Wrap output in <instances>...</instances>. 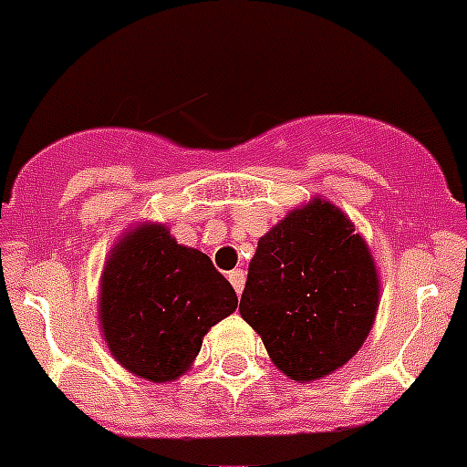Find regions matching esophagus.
<instances>
[{"instance_id":"obj_1","label":"esophagus","mask_w":467,"mask_h":467,"mask_svg":"<svg viewBox=\"0 0 467 467\" xmlns=\"http://www.w3.org/2000/svg\"><path fill=\"white\" fill-rule=\"evenodd\" d=\"M229 282L234 285L238 296H241L243 289H245V271H243V268H234V271L229 273Z\"/></svg>"}]
</instances>
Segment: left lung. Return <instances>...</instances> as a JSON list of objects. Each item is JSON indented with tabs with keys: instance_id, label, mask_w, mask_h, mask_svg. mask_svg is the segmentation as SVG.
I'll return each instance as SVG.
<instances>
[{
	"instance_id": "obj_1",
	"label": "left lung",
	"mask_w": 467,
	"mask_h": 467,
	"mask_svg": "<svg viewBox=\"0 0 467 467\" xmlns=\"http://www.w3.org/2000/svg\"><path fill=\"white\" fill-rule=\"evenodd\" d=\"M379 280L366 241L328 201L292 211L256 245L241 315L296 382L349 361L370 333Z\"/></svg>"
}]
</instances>
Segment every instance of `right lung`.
Returning a JSON list of instances; mask_svg holds the SVG:
<instances>
[{
  "mask_svg": "<svg viewBox=\"0 0 467 467\" xmlns=\"http://www.w3.org/2000/svg\"><path fill=\"white\" fill-rule=\"evenodd\" d=\"M236 306L211 256L178 245L161 224L127 234L104 266L101 331L113 357L150 382L190 370L208 328Z\"/></svg>",
  "mask_w": 467,
  "mask_h": 467,
  "instance_id": "obj_1",
  "label": "right lung"
}]
</instances>
